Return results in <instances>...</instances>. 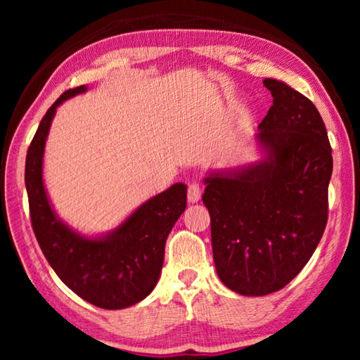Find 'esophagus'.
I'll use <instances>...</instances> for the list:
<instances>
[{
  "label": "esophagus",
  "mask_w": 360,
  "mask_h": 360,
  "mask_svg": "<svg viewBox=\"0 0 360 360\" xmlns=\"http://www.w3.org/2000/svg\"><path fill=\"white\" fill-rule=\"evenodd\" d=\"M200 197H202V187H200L197 182H192L187 187V200L191 203H197Z\"/></svg>",
  "instance_id": "1"
}]
</instances>
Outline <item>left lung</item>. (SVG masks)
Returning a JSON list of instances; mask_svg holds the SVG:
<instances>
[{
	"label": "left lung",
	"mask_w": 360,
	"mask_h": 360,
	"mask_svg": "<svg viewBox=\"0 0 360 360\" xmlns=\"http://www.w3.org/2000/svg\"><path fill=\"white\" fill-rule=\"evenodd\" d=\"M273 105L259 124L265 157L211 173L203 203L211 216L216 271L236 294L266 295L308 264L326 230L333 158L327 130L307 96L265 79Z\"/></svg>",
	"instance_id": "obj_1"
}]
</instances>
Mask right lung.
Listing matches in <instances>:
<instances>
[{"mask_svg":"<svg viewBox=\"0 0 360 360\" xmlns=\"http://www.w3.org/2000/svg\"><path fill=\"white\" fill-rule=\"evenodd\" d=\"M85 90V85L66 90L47 109L30 144L25 162L30 217L41 251L57 276L85 302L122 309L141 302L155 288L168 233L186 210L187 187L173 184L101 238H85L60 221L42 182V155L57 108Z\"/></svg>","mask_w":360,"mask_h":360,"instance_id":"add662e5","label":"right lung"}]
</instances>
